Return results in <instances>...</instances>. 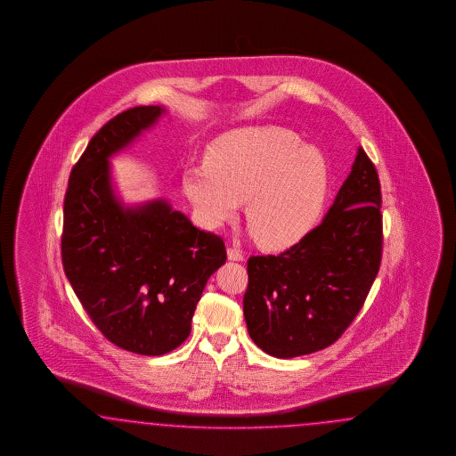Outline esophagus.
Here are the masks:
<instances>
[{"instance_id": "34e87169", "label": "esophagus", "mask_w": 456, "mask_h": 456, "mask_svg": "<svg viewBox=\"0 0 456 456\" xmlns=\"http://www.w3.org/2000/svg\"><path fill=\"white\" fill-rule=\"evenodd\" d=\"M227 257L229 261H244V252L239 248H227Z\"/></svg>"}]
</instances>
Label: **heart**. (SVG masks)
Instances as JSON below:
<instances>
[{
	"label": "heart",
	"mask_w": 456,
	"mask_h": 456,
	"mask_svg": "<svg viewBox=\"0 0 456 456\" xmlns=\"http://www.w3.org/2000/svg\"><path fill=\"white\" fill-rule=\"evenodd\" d=\"M183 192L208 227L232 221L240 200L265 248L297 244L319 221L330 192V167L313 145L279 126L242 130L216 142L208 164L183 172Z\"/></svg>",
	"instance_id": "obj_1"
}]
</instances>
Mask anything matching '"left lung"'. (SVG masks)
I'll return each instance as SVG.
<instances>
[{
    "instance_id": "left-lung-1",
    "label": "left lung",
    "mask_w": 456,
    "mask_h": 456,
    "mask_svg": "<svg viewBox=\"0 0 456 456\" xmlns=\"http://www.w3.org/2000/svg\"><path fill=\"white\" fill-rule=\"evenodd\" d=\"M381 250V185L359 147L324 221L279 256L248 257L244 318L252 341L284 359L331 346L366 301Z\"/></svg>"
}]
</instances>
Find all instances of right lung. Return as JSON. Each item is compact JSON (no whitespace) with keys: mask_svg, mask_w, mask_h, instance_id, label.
Returning <instances> with one entry per match:
<instances>
[{"mask_svg":"<svg viewBox=\"0 0 456 456\" xmlns=\"http://www.w3.org/2000/svg\"><path fill=\"white\" fill-rule=\"evenodd\" d=\"M162 107H134L103 125L71 168L63 206L61 261L83 309L115 346L162 356L191 334L202 290L227 254L219 235L193 227L166 200L124 208L110 159Z\"/></svg>","mask_w":456,"mask_h":456,"instance_id":"add662e5","label":"right lung"}]
</instances>
